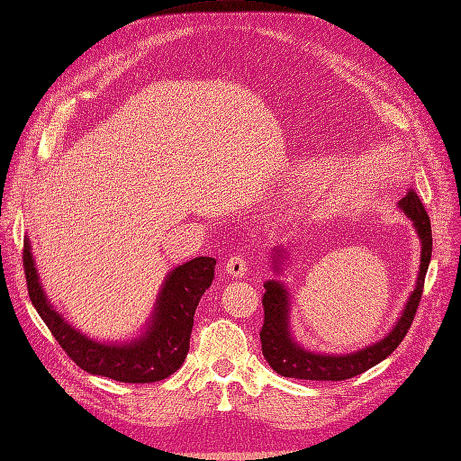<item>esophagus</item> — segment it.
I'll return each mask as SVG.
<instances>
[{
  "instance_id": "1",
  "label": "esophagus",
  "mask_w": 461,
  "mask_h": 461,
  "mask_svg": "<svg viewBox=\"0 0 461 461\" xmlns=\"http://www.w3.org/2000/svg\"><path fill=\"white\" fill-rule=\"evenodd\" d=\"M226 273H230V275H233V276H245L247 275V271H249V264H247V256L243 254V252H235V254H231L230 258H228V262H226Z\"/></svg>"
}]
</instances>
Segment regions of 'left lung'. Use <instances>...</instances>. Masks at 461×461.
<instances>
[{
	"mask_svg": "<svg viewBox=\"0 0 461 461\" xmlns=\"http://www.w3.org/2000/svg\"><path fill=\"white\" fill-rule=\"evenodd\" d=\"M399 207L412 220L418 231L420 241H422V258H420V273L416 280V288L409 299V303L397 320L395 328L383 339V341L367 347L359 352L347 356H320L299 348L288 331V294L286 288L267 280L264 285L266 292L262 297L264 305V326L259 331L262 339V352L269 366L283 376L302 378V380H347L356 375H362L373 366L386 359L403 341L407 331L412 326L416 309L420 305L424 292V280L431 259V224L429 216L420 202V197L414 190H409L407 195L399 202ZM283 250H276L280 254ZM276 262V259H275ZM278 269V264L275 266Z\"/></svg>",
	"mask_w": 461,
	"mask_h": 461,
	"instance_id": "obj_1",
	"label": "left lung"
}]
</instances>
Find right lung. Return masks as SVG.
I'll list each match as a JSON object with an SVG mask.
<instances>
[{
  "instance_id": "1",
  "label": "right lung",
  "mask_w": 461,
  "mask_h": 461,
  "mask_svg": "<svg viewBox=\"0 0 461 461\" xmlns=\"http://www.w3.org/2000/svg\"><path fill=\"white\" fill-rule=\"evenodd\" d=\"M23 264L28 294L35 311L54 335L58 345L86 373L107 376L118 383L150 384L164 380L183 366L190 350L194 314L199 299L212 285L216 259L199 256L173 269L159 292L150 328L137 341L118 347L102 345L73 330L49 303L43 294L24 239Z\"/></svg>"
}]
</instances>
